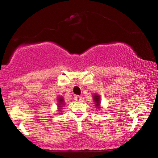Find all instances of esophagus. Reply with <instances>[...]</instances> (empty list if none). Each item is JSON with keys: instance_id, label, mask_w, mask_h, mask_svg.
Segmentation results:
<instances>
[{"instance_id": "34e87169", "label": "esophagus", "mask_w": 158, "mask_h": 158, "mask_svg": "<svg viewBox=\"0 0 158 158\" xmlns=\"http://www.w3.org/2000/svg\"><path fill=\"white\" fill-rule=\"evenodd\" d=\"M74 99H75V100H77V101H81L82 100V98L81 97V96L76 95L75 97H74Z\"/></svg>"}]
</instances>
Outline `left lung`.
I'll return each instance as SVG.
<instances>
[{
  "instance_id": "left-lung-1",
  "label": "left lung",
  "mask_w": 158,
  "mask_h": 158,
  "mask_svg": "<svg viewBox=\"0 0 158 158\" xmlns=\"http://www.w3.org/2000/svg\"><path fill=\"white\" fill-rule=\"evenodd\" d=\"M100 96L98 95H94V96H93V100H94V102L95 103V106H99V105H100Z\"/></svg>"
}]
</instances>
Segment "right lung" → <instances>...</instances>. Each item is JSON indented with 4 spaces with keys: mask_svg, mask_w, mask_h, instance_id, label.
<instances>
[{
    "mask_svg": "<svg viewBox=\"0 0 158 158\" xmlns=\"http://www.w3.org/2000/svg\"><path fill=\"white\" fill-rule=\"evenodd\" d=\"M58 102H59V103H58V106H59V107H62V106L61 105H63V102H64L63 99L62 98H60L58 99Z\"/></svg>",
    "mask_w": 158,
    "mask_h": 158,
    "instance_id": "add662e5",
    "label": "right lung"
}]
</instances>
